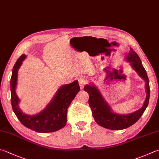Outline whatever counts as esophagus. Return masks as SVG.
I'll use <instances>...</instances> for the list:
<instances>
[{"label": "esophagus", "instance_id": "esophagus-1", "mask_svg": "<svg viewBox=\"0 0 159 159\" xmlns=\"http://www.w3.org/2000/svg\"><path fill=\"white\" fill-rule=\"evenodd\" d=\"M78 82H79V84H80V87L81 89L84 88V86L87 84V80H86L84 78H80L79 80H78Z\"/></svg>", "mask_w": 159, "mask_h": 159}]
</instances>
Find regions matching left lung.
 Returning a JSON list of instances; mask_svg holds the SVG:
<instances>
[{
  "label": "left lung",
  "mask_w": 159,
  "mask_h": 159,
  "mask_svg": "<svg viewBox=\"0 0 159 159\" xmlns=\"http://www.w3.org/2000/svg\"><path fill=\"white\" fill-rule=\"evenodd\" d=\"M126 59L130 62L132 68L137 72L141 78L146 82L145 89L147 97L143 106L135 112L128 115H119L113 112L106 101L102 98L98 89L93 84L86 85L84 89L89 93V104L92 111V115L97 124L100 126L110 130H122L132 126L137 122L143 115L149 104L150 89L149 82L145 69L142 64L140 57L132 48L126 56Z\"/></svg>",
  "instance_id": "left-lung-1"
}]
</instances>
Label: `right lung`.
Returning <instances> with one entry per match:
<instances>
[{
	"label": "right lung",
	"instance_id": "obj_1",
	"mask_svg": "<svg viewBox=\"0 0 159 159\" xmlns=\"http://www.w3.org/2000/svg\"><path fill=\"white\" fill-rule=\"evenodd\" d=\"M26 56L22 54L13 67L10 80L11 103L14 112L21 123L28 129L38 133H52L60 130L66 126L67 111L72 100L80 90L77 80L70 84L63 85L58 89L51 102L40 113L28 115L19 109V99L16 94L18 70Z\"/></svg>",
	"mask_w": 159,
	"mask_h": 159
}]
</instances>
